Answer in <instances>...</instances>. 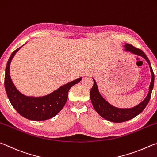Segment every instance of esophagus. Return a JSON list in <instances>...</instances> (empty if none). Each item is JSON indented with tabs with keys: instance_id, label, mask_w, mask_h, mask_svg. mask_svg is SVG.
<instances>
[{
	"instance_id": "34e87169",
	"label": "esophagus",
	"mask_w": 157,
	"mask_h": 157,
	"mask_svg": "<svg viewBox=\"0 0 157 157\" xmlns=\"http://www.w3.org/2000/svg\"><path fill=\"white\" fill-rule=\"evenodd\" d=\"M90 75H91L90 74H86V76H90Z\"/></svg>"
}]
</instances>
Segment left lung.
Instances as JSON below:
<instances>
[{"instance_id": "8db88e82", "label": "left lung", "mask_w": 157, "mask_h": 157, "mask_svg": "<svg viewBox=\"0 0 157 157\" xmlns=\"http://www.w3.org/2000/svg\"><path fill=\"white\" fill-rule=\"evenodd\" d=\"M124 47L126 48V51H131L132 53L140 56L147 60L149 65H150L151 73V80L148 94L146 97V98L140 104L137 105L136 106L132 108V109H117V108L113 106L112 105H110L109 103H108L106 100L103 98L98 90L96 82L94 81V79H93L94 85L91 89L90 92L92 106H93L94 110H96L100 116L109 120V121L116 123L126 122L127 120L132 119V118L137 116L138 114H140L145 109V108L147 106L150 99L151 91H152L154 87V82H155V74H154L152 68H151L150 62L147 56L145 55V53L142 50L134 47L132 44H126Z\"/></svg>"}]
</instances>
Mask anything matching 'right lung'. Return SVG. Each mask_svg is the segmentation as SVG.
<instances>
[{
  "mask_svg": "<svg viewBox=\"0 0 157 157\" xmlns=\"http://www.w3.org/2000/svg\"><path fill=\"white\" fill-rule=\"evenodd\" d=\"M21 47L13 51L7 63L5 74V88L7 97L14 109L21 116L28 120L38 121L50 119L63 109L67 100L69 89L79 83L82 77L64 85L46 96L40 97L25 96L15 88L10 75V63Z\"/></svg>",
  "mask_w": 157,
  "mask_h": 157,
  "instance_id": "obj_1",
  "label": "right lung"
}]
</instances>
